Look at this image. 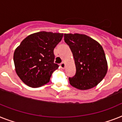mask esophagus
Wrapping results in <instances>:
<instances>
[{"mask_svg":"<svg viewBox=\"0 0 122 122\" xmlns=\"http://www.w3.org/2000/svg\"><path fill=\"white\" fill-rule=\"evenodd\" d=\"M65 66H66V63H65L64 62H62V63H61V64H60V68H62V69H64V68H65Z\"/></svg>","mask_w":122,"mask_h":122,"instance_id":"1","label":"esophagus"}]
</instances>
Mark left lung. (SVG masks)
<instances>
[{
  "label": "left lung",
  "mask_w": 122,
  "mask_h": 122,
  "mask_svg": "<svg viewBox=\"0 0 122 122\" xmlns=\"http://www.w3.org/2000/svg\"><path fill=\"white\" fill-rule=\"evenodd\" d=\"M64 41L73 54L76 73L69 82L81 90L97 86L103 80L108 65L102 45L85 34H64Z\"/></svg>",
  "instance_id": "obj_1"
}]
</instances>
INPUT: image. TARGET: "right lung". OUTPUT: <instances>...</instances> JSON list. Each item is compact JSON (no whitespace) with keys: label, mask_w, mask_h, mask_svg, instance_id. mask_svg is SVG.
Here are the masks:
<instances>
[{"label":"right lung","mask_w":122,"mask_h":122,"mask_svg":"<svg viewBox=\"0 0 122 122\" xmlns=\"http://www.w3.org/2000/svg\"><path fill=\"white\" fill-rule=\"evenodd\" d=\"M63 34L45 31L30 34L15 50V72L28 86L37 88L47 84L52 73L59 68L54 63V48Z\"/></svg>","instance_id":"add662e5"}]
</instances>
